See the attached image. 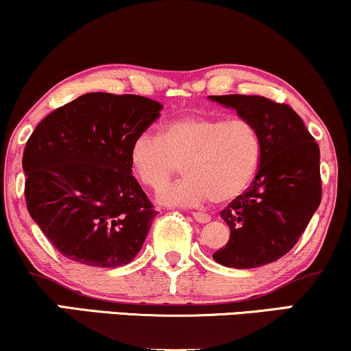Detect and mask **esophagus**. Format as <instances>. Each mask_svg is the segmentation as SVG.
I'll return each instance as SVG.
<instances>
[{
  "label": "esophagus",
  "mask_w": 351,
  "mask_h": 351,
  "mask_svg": "<svg viewBox=\"0 0 351 351\" xmlns=\"http://www.w3.org/2000/svg\"><path fill=\"white\" fill-rule=\"evenodd\" d=\"M193 217H194V221H197L201 223H208L210 221L209 214H204V213H193Z\"/></svg>",
  "instance_id": "obj_1"
}]
</instances>
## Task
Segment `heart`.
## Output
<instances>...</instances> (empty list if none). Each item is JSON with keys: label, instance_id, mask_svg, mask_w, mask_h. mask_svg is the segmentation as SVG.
I'll list each match as a JSON object with an SVG mask.
<instances>
[{"label": "heart", "instance_id": "heart-1", "mask_svg": "<svg viewBox=\"0 0 351 351\" xmlns=\"http://www.w3.org/2000/svg\"><path fill=\"white\" fill-rule=\"evenodd\" d=\"M130 167L143 186L162 189L183 165L184 178L158 194L165 204L227 202L250 188L261 162L258 130L243 117L188 114L163 125L162 134L142 132L129 150Z\"/></svg>", "mask_w": 351, "mask_h": 351}]
</instances>
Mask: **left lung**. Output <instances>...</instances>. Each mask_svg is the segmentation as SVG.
Instances as JSON below:
<instances>
[{"instance_id": "1", "label": "left lung", "mask_w": 351, "mask_h": 351, "mask_svg": "<svg viewBox=\"0 0 351 351\" xmlns=\"http://www.w3.org/2000/svg\"><path fill=\"white\" fill-rule=\"evenodd\" d=\"M248 119L261 138V162L250 188L221 213L230 229L213 258L229 268H258L298 243L322 199L320 152L299 114L263 96H210Z\"/></svg>"}]
</instances>
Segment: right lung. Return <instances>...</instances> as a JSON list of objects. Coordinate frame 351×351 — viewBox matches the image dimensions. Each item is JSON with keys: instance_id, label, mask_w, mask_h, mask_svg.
Here are the masks:
<instances>
[{"instance_id": "add662e5", "label": "right lung", "mask_w": 351, "mask_h": 351, "mask_svg": "<svg viewBox=\"0 0 351 351\" xmlns=\"http://www.w3.org/2000/svg\"><path fill=\"white\" fill-rule=\"evenodd\" d=\"M160 109L143 96L88 93L34 129L23 155L27 210L63 256L117 268L141 252L158 213L132 176L129 150Z\"/></svg>"}]
</instances>
